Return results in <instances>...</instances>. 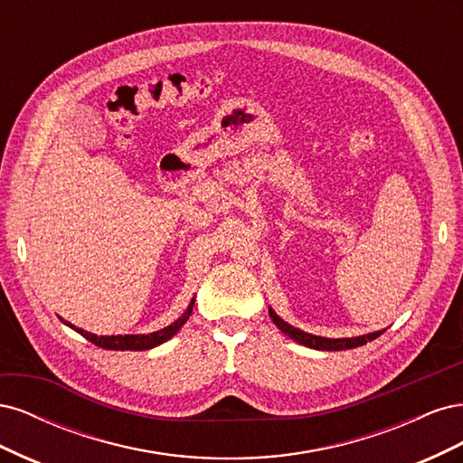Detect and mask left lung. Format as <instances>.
Returning a JSON list of instances; mask_svg holds the SVG:
<instances>
[{"label":"left lung","instance_id":"left-lung-1","mask_svg":"<svg viewBox=\"0 0 463 463\" xmlns=\"http://www.w3.org/2000/svg\"><path fill=\"white\" fill-rule=\"evenodd\" d=\"M269 315L272 318L274 325L282 330L288 338L296 340L298 344L301 345H307V347H313V349H320V352H342V349H354V347H359V345H365L367 342L378 338L384 330H376V332H371V334H363V335H354V338H322V335H315V334H309V332H303L296 326L288 325V322L284 318H279L274 309L270 307L269 309Z\"/></svg>","mask_w":463,"mask_h":463}]
</instances>
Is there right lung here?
<instances>
[{
  "mask_svg": "<svg viewBox=\"0 0 463 463\" xmlns=\"http://www.w3.org/2000/svg\"><path fill=\"white\" fill-rule=\"evenodd\" d=\"M193 305H194V298L191 299L189 307L185 309V313L181 315L175 322H172L170 326H165L162 330H156V332H150V334H118V335H98V334H92V332H87L82 328H75L71 322H67L69 328H73L75 332H79L80 335H85V338L89 342H92L94 345L102 347V349H114V352H145V349H152L156 347L164 342H167L170 338H174V335L181 330V326L185 325V322L189 320L191 313H193Z\"/></svg>",
  "mask_w": 463,
  "mask_h": 463,
  "instance_id": "1",
  "label": "right lung"
}]
</instances>
